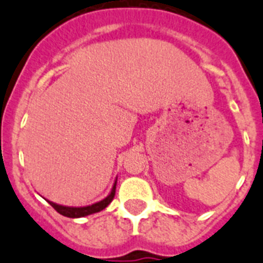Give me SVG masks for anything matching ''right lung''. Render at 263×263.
I'll return each mask as SVG.
<instances>
[{"label": "right lung", "mask_w": 263, "mask_h": 263, "mask_svg": "<svg viewBox=\"0 0 263 263\" xmlns=\"http://www.w3.org/2000/svg\"><path fill=\"white\" fill-rule=\"evenodd\" d=\"M116 181H118V177H116L115 182H114L112 189L109 192V195L107 196L106 198L103 200L98 201L95 204L92 205H87V206H66V205H59L55 204V202H52V201L47 200L50 205H51L59 214H62L65 217H70V218H79V217H86L90 216V214L98 213V212L103 211L111 204V201L114 200L115 197V191H116Z\"/></svg>", "instance_id": "obj_1"}]
</instances>
